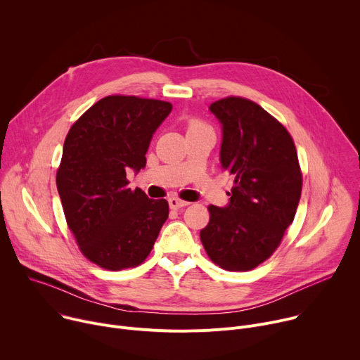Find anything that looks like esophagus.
Returning <instances> with one entry per match:
<instances>
[{"label":"esophagus","mask_w":360,"mask_h":360,"mask_svg":"<svg viewBox=\"0 0 360 360\" xmlns=\"http://www.w3.org/2000/svg\"><path fill=\"white\" fill-rule=\"evenodd\" d=\"M168 203H169V208H171V210H181V208L186 207V205H189L188 202L181 200V199H178V198H171V199H168Z\"/></svg>","instance_id":"34e87169"}]
</instances>
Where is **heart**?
Wrapping results in <instances>:
<instances>
[{"label": "heart", "instance_id": "b5f03b06", "mask_svg": "<svg viewBox=\"0 0 360 360\" xmlns=\"http://www.w3.org/2000/svg\"><path fill=\"white\" fill-rule=\"evenodd\" d=\"M202 128H205V127L199 121H192L189 124V129H202Z\"/></svg>", "mask_w": 360, "mask_h": 360}]
</instances>
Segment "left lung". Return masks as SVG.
<instances>
[{
    "instance_id": "left-lung-1",
    "label": "left lung",
    "mask_w": 360,
    "mask_h": 360,
    "mask_svg": "<svg viewBox=\"0 0 360 360\" xmlns=\"http://www.w3.org/2000/svg\"><path fill=\"white\" fill-rule=\"evenodd\" d=\"M210 111L222 127L219 161L235 178L226 207H210L200 232L210 258L226 271H250L266 261L292 224L302 192L295 143L258 104L225 98Z\"/></svg>"
}]
</instances>
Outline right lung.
<instances>
[{"label":"right lung","instance_id":"add662e5","mask_svg":"<svg viewBox=\"0 0 360 360\" xmlns=\"http://www.w3.org/2000/svg\"><path fill=\"white\" fill-rule=\"evenodd\" d=\"M171 111L165 101L105 96L65 138L57 172L63 210L82 253L101 268L142 264L168 219V202L131 191L127 172L145 168L150 139Z\"/></svg>","mask_w":360,"mask_h":360}]
</instances>
